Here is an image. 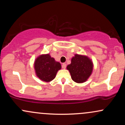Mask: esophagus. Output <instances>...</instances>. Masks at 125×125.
<instances>
[{
	"mask_svg": "<svg viewBox=\"0 0 125 125\" xmlns=\"http://www.w3.org/2000/svg\"><path fill=\"white\" fill-rule=\"evenodd\" d=\"M62 67L63 69H66V63H63L62 65Z\"/></svg>",
	"mask_w": 125,
	"mask_h": 125,
	"instance_id": "34e87169",
	"label": "esophagus"
}]
</instances>
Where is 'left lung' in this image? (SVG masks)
Returning a JSON list of instances; mask_svg holds the SVG:
<instances>
[{
  "label": "left lung",
  "instance_id": "obj_1",
  "mask_svg": "<svg viewBox=\"0 0 125 125\" xmlns=\"http://www.w3.org/2000/svg\"><path fill=\"white\" fill-rule=\"evenodd\" d=\"M67 69L71 73L72 79L78 83L85 82L91 75L94 64L87 56L75 54L71 59V63L68 64Z\"/></svg>",
  "mask_w": 125,
  "mask_h": 125
}]
</instances>
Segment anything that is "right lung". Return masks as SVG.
<instances>
[{"label":"right lung","instance_id":"1","mask_svg":"<svg viewBox=\"0 0 125 125\" xmlns=\"http://www.w3.org/2000/svg\"><path fill=\"white\" fill-rule=\"evenodd\" d=\"M36 75L41 81L49 82L55 78L57 72L62 68L59 62H56L49 54H43L36 59L34 62Z\"/></svg>","mask_w":125,"mask_h":125}]
</instances>
